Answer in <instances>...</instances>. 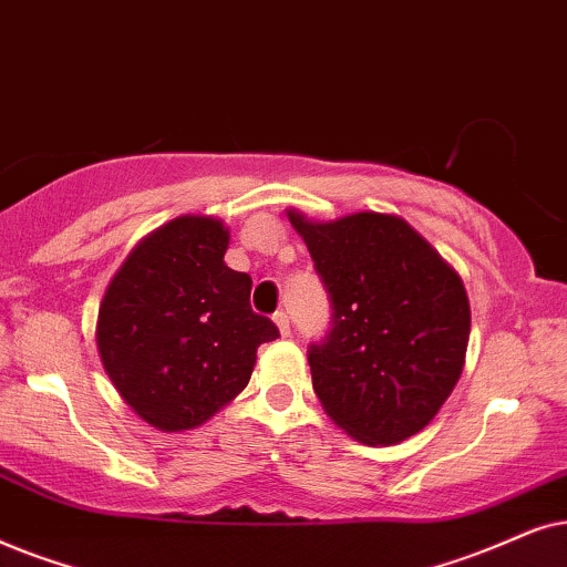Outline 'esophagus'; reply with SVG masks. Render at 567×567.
Segmentation results:
<instances>
[{"mask_svg": "<svg viewBox=\"0 0 567 567\" xmlns=\"http://www.w3.org/2000/svg\"><path fill=\"white\" fill-rule=\"evenodd\" d=\"M271 319H275L277 329H279V334H282V337H288V334H290V319H288V313H285V311H277L275 316H271Z\"/></svg>", "mask_w": 567, "mask_h": 567, "instance_id": "esophagus-1", "label": "esophagus"}]
</instances>
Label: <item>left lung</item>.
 Wrapping results in <instances>:
<instances>
[{
	"label": "left lung",
	"mask_w": 567,
	"mask_h": 567,
	"mask_svg": "<svg viewBox=\"0 0 567 567\" xmlns=\"http://www.w3.org/2000/svg\"><path fill=\"white\" fill-rule=\"evenodd\" d=\"M288 217L331 300L329 334L308 347L323 410L368 446L420 433L464 371L472 313L462 277L396 215Z\"/></svg>",
	"instance_id": "1"
}]
</instances>
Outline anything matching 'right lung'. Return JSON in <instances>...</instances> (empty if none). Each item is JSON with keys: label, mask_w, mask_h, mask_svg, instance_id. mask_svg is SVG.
I'll return each instance as SVG.
<instances>
[{"label": "right lung", "mask_w": 567, "mask_h": 567, "mask_svg": "<svg viewBox=\"0 0 567 567\" xmlns=\"http://www.w3.org/2000/svg\"><path fill=\"white\" fill-rule=\"evenodd\" d=\"M220 220L184 215L140 240L105 290L95 342L124 402L153 427L207 422L246 389L259 344L279 337L251 311V277L225 264Z\"/></svg>", "instance_id": "right-lung-1"}]
</instances>
